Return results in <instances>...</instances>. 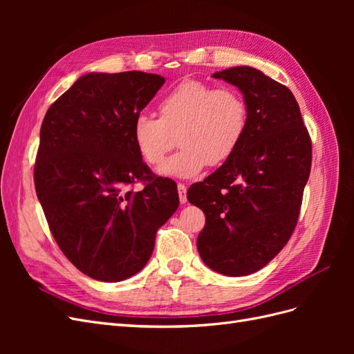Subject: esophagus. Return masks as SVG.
Wrapping results in <instances>:
<instances>
[{
  "label": "esophagus",
  "instance_id": "esophagus-1",
  "mask_svg": "<svg viewBox=\"0 0 354 354\" xmlns=\"http://www.w3.org/2000/svg\"><path fill=\"white\" fill-rule=\"evenodd\" d=\"M177 189H178V198H180V203H185L187 202V195H186V192H187V187L185 186V185H181V183H178L177 185Z\"/></svg>",
  "mask_w": 354,
  "mask_h": 354
}]
</instances>
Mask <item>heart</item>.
Masks as SVG:
<instances>
[{
	"label": "heart",
	"instance_id": "heart-1",
	"mask_svg": "<svg viewBox=\"0 0 354 354\" xmlns=\"http://www.w3.org/2000/svg\"><path fill=\"white\" fill-rule=\"evenodd\" d=\"M159 116L138 115L131 137L138 155L159 165L177 143L180 151L158 169L178 178L220 167L236 153L248 130L250 111L243 95L230 87L189 80L178 84L158 104Z\"/></svg>",
	"mask_w": 354,
	"mask_h": 354
}]
</instances>
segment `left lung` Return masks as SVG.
Returning <instances> with one entry per match:
<instances>
[{
  "instance_id": "obj_1",
  "label": "left lung",
  "mask_w": 354,
  "mask_h": 354,
  "mask_svg": "<svg viewBox=\"0 0 354 354\" xmlns=\"http://www.w3.org/2000/svg\"><path fill=\"white\" fill-rule=\"evenodd\" d=\"M241 90L250 121L226 164L187 199L205 214L198 236L202 261L226 276H246L270 263L291 238L312 167V140L291 90L250 66L212 75Z\"/></svg>"
}]
</instances>
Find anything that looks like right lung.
Returning <instances> with one entry per match:
<instances>
[{"mask_svg": "<svg viewBox=\"0 0 354 354\" xmlns=\"http://www.w3.org/2000/svg\"><path fill=\"white\" fill-rule=\"evenodd\" d=\"M164 82L140 71L87 73L42 121L37 196L62 252L95 281L140 272L158 229L178 207L174 181L152 174L131 137L134 120ZM136 180L145 189L128 191Z\"/></svg>", "mask_w": 354, "mask_h": 354, "instance_id": "add662e5", "label": "right lung"}]
</instances>
